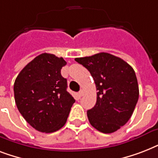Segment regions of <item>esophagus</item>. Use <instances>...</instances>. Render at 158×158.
<instances>
[{
  "instance_id": "obj_1",
  "label": "esophagus",
  "mask_w": 158,
  "mask_h": 158,
  "mask_svg": "<svg viewBox=\"0 0 158 158\" xmlns=\"http://www.w3.org/2000/svg\"><path fill=\"white\" fill-rule=\"evenodd\" d=\"M84 90H80V91L79 92V94H78V95H79V98H81V97H83V96H84Z\"/></svg>"
}]
</instances>
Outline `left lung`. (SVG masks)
<instances>
[{
  "mask_svg": "<svg viewBox=\"0 0 158 158\" xmlns=\"http://www.w3.org/2000/svg\"><path fill=\"white\" fill-rule=\"evenodd\" d=\"M94 78L97 102L87 111L91 125L104 134H110L125 125L137 104L139 91L132 67L120 57L106 52L75 58Z\"/></svg>",
  "mask_w": 158,
  "mask_h": 158,
  "instance_id": "obj_1",
  "label": "left lung"
}]
</instances>
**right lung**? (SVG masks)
<instances>
[{
  "mask_svg": "<svg viewBox=\"0 0 158 158\" xmlns=\"http://www.w3.org/2000/svg\"><path fill=\"white\" fill-rule=\"evenodd\" d=\"M65 64L62 57L43 53L29 62L15 81L19 111L38 131L52 133L63 127L75 102L60 74Z\"/></svg>",
  "mask_w": 158,
  "mask_h": 158,
  "instance_id": "add662e5",
  "label": "right lung"
}]
</instances>
